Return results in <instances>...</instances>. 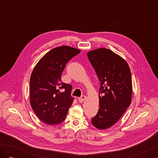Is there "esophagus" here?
<instances>
[{
  "instance_id": "34e87169",
  "label": "esophagus",
  "mask_w": 158,
  "mask_h": 158,
  "mask_svg": "<svg viewBox=\"0 0 158 158\" xmlns=\"http://www.w3.org/2000/svg\"><path fill=\"white\" fill-rule=\"evenodd\" d=\"M85 98H86V97H85V95H82V96L78 98V100H79V102L80 103H82V102H84L85 101Z\"/></svg>"
}]
</instances>
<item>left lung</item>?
Wrapping results in <instances>:
<instances>
[{"instance_id":"1","label":"left lung","mask_w":158,"mask_h":158,"mask_svg":"<svg viewBox=\"0 0 158 158\" xmlns=\"http://www.w3.org/2000/svg\"><path fill=\"white\" fill-rule=\"evenodd\" d=\"M88 57L100 82L99 109L92 124L104 130L114 125L130 106L132 92L131 70L122 57L109 49L91 51Z\"/></svg>"}]
</instances>
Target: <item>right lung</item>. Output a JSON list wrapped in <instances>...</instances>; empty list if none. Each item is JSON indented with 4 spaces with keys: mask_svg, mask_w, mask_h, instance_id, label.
Returning <instances> with one entry per match:
<instances>
[{
    "mask_svg": "<svg viewBox=\"0 0 158 158\" xmlns=\"http://www.w3.org/2000/svg\"><path fill=\"white\" fill-rule=\"evenodd\" d=\"M80 52L79 49L61 46L47 52L33 69L30 81V103L36 115L48 125L64 121L74 101L72 85L61 81L66 64Z\"/></svg>",
    "mask_w": 158,
    "mask_h": 158,
    "instance_id": "add662e5",
    "label": "right lung"
}]
</instances>
